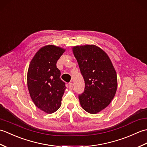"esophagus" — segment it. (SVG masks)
I'll return each mask as SVG.
<instances>
[{
  "label": "esophagus",
  "mask_w": 147,
  "mask_h": 147,
  "mask_svg": "<svg viewBox=\"0 0 147 147\" xmlns=\"http://www.w3.org/2000/svg\"><path fill=\"white\" fill-rule=\"evenodd\" d=\"M69 86V89L72 90V88H73V83H69V86Z\"/></svg>",
  "instance_id": "esophagus-1"
}]
</instances>
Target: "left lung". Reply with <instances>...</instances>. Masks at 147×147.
<instances>
[{
	"label": "left lung",
	"instance_id": "8db88e82",
	"mask_svg": "<svg viewBox=\"0 0 147 147\" xmlns=\"http://www.w3.org/2000/svg\"><path fill=\"white\" fill-rule=\"evenodd\" d=\"M74 57L85 80V90L79 95L82 107L96 114L107 107L117 87V74L107 54L94 45L74 46Z\"/></svg>",
	"mask_w": 147,
	"mask_h": 147
}]
</instances>
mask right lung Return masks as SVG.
Masks as SVG:
<instances>
[{"label": "right lung", "instance_id": "add662e5", "mask_svg": "<svg viewBox=\"0 0 147 147\" xmlns=\"http://www.w3.org/2000/svg\"><path fill=\"white\" fill-rule=\"evenodd\" d=\"M64 51L53 45L43 47L34 55L28 70L27 85L31 98L37 107L47 114L54 113L61 107L66 88L56 65Z\"/></svg>", "mask_w": 147, "mask_h": 147}]
</instances>
